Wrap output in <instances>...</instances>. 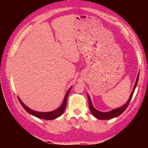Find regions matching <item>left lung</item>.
Here are the masks:
<instances>
[{
  "mask_svg": "<svg viewBox=\"0 0 148 148\" xmlns=\"http://www.w3.org/2000/svg\"><path fill=\"white\" fill-rule=\"evenodd\" d=\"M139 74H138L137 77V79H136V83H135L134 86V89L132 90V92L130 98H129V99H128L127 102L125 103V104L123 106L121 107V108L115 109L114 110H112V111H109V112H100L99 111H97V110H96L95 108H93V106L92 103V102H91L90 97H89L88 95V103H89V109L90 110L91 112H92L93 114V115L95 116L96 118L99 119H111V118H113L114 117H117V116L121 114L123 112L125 111V110H126L128 104H129V103L130 102L132 98L134 92L135 91V89H136L137 84V82H138V79H139Z\"/></svg>",
  "mask_w": 148,
  "mask_h": 148,
  "instance_id": "1",
  "label": "left lung"
}]
</instances>
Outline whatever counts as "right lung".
<instances>
[{
    "label": "right lung",
    "instance_id": "1",
    "mask_svg": "<svg viewBox=\"0 0 148 148\" xmlns=\"http://www.w3.org/2000/svg\"><path fill=\"white\" fill-rule=\"evenodd\" d=\"M71 88L68 90V92H67V93H66L64 102H63L61 106L57 109L55 110V111L48 112H37L35 111H33V110L27 108V107L21 101V100L20 99L18 98V99H19V101H20L21 103V105L23 106V108L25 109V111H27L29 113V114H32L34 116H36L37 118L46 119V120H51V119H54L57 118L58 117H59V116H60L63 113H64L66 106H67V100L68 95L69 93V92H70Z\"/></svg>",
    "mask_w": 148,
    "mask_h": 148
}]
</instances>
